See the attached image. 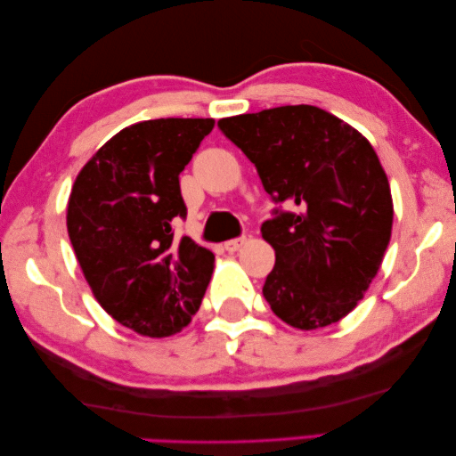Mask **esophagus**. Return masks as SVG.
Segmentation results:
<instances>
[{"label": "esophagus", "instance_id": "34e87169", "mask_svg": "<svg viewBox=\"0 0 456 456\" xmlns=\"http://www.w3.org/2000/svg\"><path fill=\"white\" fill-rule=\"evenodd\" d=\"M245 243H247V237L231 239V240H227V243H225V250H227V253H235V250H239Z\"/></svg>", "mask_w": 456, "mask_h": 456}]
</instances>
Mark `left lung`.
Here are the masks:
<instances>
[{
	"instance_id": "left-lung-1",
	"label": "left lung",
	"mask_w": 456,
	"mask_h": 456,
	"mask_svg": "<svg viewBox=\"0 0 456 456\" xmlns=\"http://www.w3.org/2000/svg\"><path fill=\"white\" fill-rule=\"evenodd\" d=\"M217 127L278 206L260 227L276 250L263 288L270 309L304 331L337 323L362 299L392 235L390 183L372 144L315 105L237 115Z\"/></svg>"
}]
</instances>
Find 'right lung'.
<instances>
[{"label":"right lung","mask_w":456,"mask_h":456,"mask_svg":"<svg viewBox=\"0 0 456 456\" xmlns=\"http://www.w3.org/2000/svg\"><path fill=\"white\" fill-rule=\"evenodd\" d=\"M213 119H152L119 131L76 178L66 225L95 299L147 337L190 323L213 273L211 250L174 237L186 219L180 172Z\"/></svg>","instance_id":"add662e5"}]
</instances>
